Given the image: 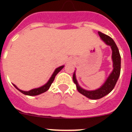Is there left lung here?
Returning <instances> with one entry per match:
<instances>
[{
  "label": "left lung",
  "mask_w": 132,
  "mask_h": 132,
  "mask_svg": "<svg viewBox=\"0 0 132 132\" xmlns=\"http://www.w3.org/2000/svg\"><path fill=\"white\" fill-rule=\"evenodd\" d=\"M62 69V67H59V68H56L55 70L54 71L53 74L52 75L51 77L49 79V80L48 81V82L44 84V86H42L41 87H39L38 88H34V89H32V90H29V91H24V90H20L19 88H17V86L13 84V86L15 87L18 90H19L20 92H22V94H25V95H29V96H36V95H38V94H40L43 93V92H45L46 91H47L48 89H49L51 85L53 82L54 79L56 75L57 74L58 72H60V70Z\"/></svg>",
  "instance_id": "obj_1"
}]
</instances>
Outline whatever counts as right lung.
Returning <instances> with one entry per match:
<instances>
[{"mask_svg": "<svg viewBox=\"0 0 132 132\" xmlns=\"http://www.w3.org/2000/svg\"><path fill=\"white\" fill-rule=\"evenodd\" d=\"M98 34L101 40H103L106 44L110 46L112 48L113 70L106 79L105 82L104 83V84H103L102 86L98 90H94V91H87L81 88L78 85L77 86V90L81 94H82L83 95L91 99H98L110 93L113 90V88H114L120 75V72H121V55L119 53L117 44H115L114 41L110 36L102 33H99Z\"/></svg>", "mask_w": 132, "mask_h": 132, "instance_id": "right-lung-1", "label": "right lung"}]
</instances>
